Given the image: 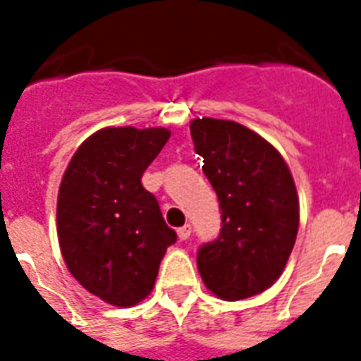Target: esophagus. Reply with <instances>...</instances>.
Segmentation results:
<instances>
[{"label":"esophagus","mask_w":361,"mask_h":361,"mask_svg":"<svg viewBox=\"0 0 361 361\" xmlns=\"http://www.w3.org/2000/svg\"><path fill=\"white\" fill-rule=\"evenodd\" d=\"M178 236H180V240H187L189 236H191V225H183L178 229Z\"/></svg>","instance_id":"1"}]
</instances>
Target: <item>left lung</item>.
I'll return each instance as SVG.
<instances>
[{"instance_id": "left-lung-1", "label": "left lung", "mask_w": 361, "mask_h": 361, "mask_svg": "<svg viewBox=\"0 0 361 361\" xmlns=\"http://www.w3.org/2000/svg\"><path fill=\"white\" fill-rule=\"evenodd\" d=\"M202 172L221 210L216 240L199 247L206 288L240 301L271 288L284 271L299 229V199L288 164L265 137L235 121H191Z\"/></svg>"}]
</instances>
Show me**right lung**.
<instances>
[{"label": "right lung", "mask_w": 361, "mask_h": 361, "mask_svg": "<svg viewBox=\"0 0 361 361\" xmlns=\"http://www.w3.org/2000/svg\"><path fill=\"white\" fill-rule=\"evenodd\" d=\"M169 137L166 128H102L79 145L60 183L56 231L68 271L115 307L149 295L178 238L142 185Z\"/></svg>", "instance_id": "add662e5"}]
</instances>
